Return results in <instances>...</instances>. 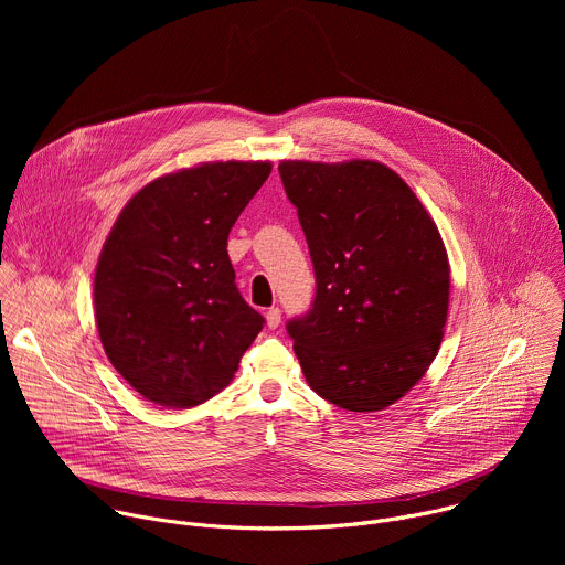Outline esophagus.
<instances>
[{"mask_svg": "<svg viewBox=\"0 0 565 565\" xmlns=\"http://www.w3.org/2000/svg\"><path fill=\"white\" fill-rule=\"evenodd\" d=\"M266 324H268V329H277L281 324V310L279 308H268L266 310Z\"/></svg>", "mask_w": 565, "mask_h": 565, "instance_id": "34e87169", "label": "esophagus"}]
</instances>
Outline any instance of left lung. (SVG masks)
I'll use <instances>...</instances> for the list:
<instances>
[{"mask_svg":"<svg viewBox=\"0 0 565 565\" xmlns=\"http://www.w3.org/2000/svg\"><path fill=\"white\" fill-rule=\"evenodd\" d=\"M315 268V299L288 321L310 388L349 412H382L431 366L447 321L443 236L377 160H281Z\"/></svg>","mask_w":565,"mask_h":565,"instance_id":"8db88e82","label":"left lung"}]
</instances>
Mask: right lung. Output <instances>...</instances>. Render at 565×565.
<instances>
[{"label": "right lung", "mask_w": 565, "mask_h": 565, "mask_svg": "<svg viewBox=\"0 0 565 565\" xmlns=\"http://www.w3.org/2000/svg\"><path fill=\"white\" fill-rule=\"evenodd\" d=\"M227 160L147 183L116 218L94 279L114 369L149 402L190 409L230 384L264 317L234 284L227 234L270 177Z\"/></svg>", "instance_id": "1"}]
</instances>
